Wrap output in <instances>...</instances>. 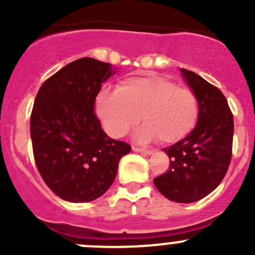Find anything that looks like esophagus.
Returning <instances> with one entry per match:
<instances>
[{
	"mask_svg": "<svg viewBox=\"0 0 255 255\" xmlns=\"http://www.w3.org/2000/svg\"><path fill=\"white\" fill-rule=\"evenodd\" d=\"M133 150L134 151H138V153H142V154H145V155H149V154H151L153 151L149 150V149H145V148H140V146H133Z\"/></svg>",
	"mask_w": 255,
	"mask_h": 255,
	"instance_id": "1",
	"label": "esophagus"
}]
</instances>
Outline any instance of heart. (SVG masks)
<instances>
[{
    "instance_id": "1",
    "label": "heart",
    "mask_w": 255,
    "mask_h": 255,
    "mask_svg": "<svg viewBox=\"0 0 255 255\" xmlns=\"http://www.w3.org/2000/svg\"><path fill=\"white\" fill-rule=\"evenodd\" d=\"M96 112L113 138L127 134L139 123L142 115L144 125L137 133L140 140L159 138L163 143H175L196 126L200 102L191 89L171 80L156 75L133 76L126 79L117 92H100Z\"/></svg>"
}]
</instances>
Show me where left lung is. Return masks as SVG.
<instances>
[{
    "label": "left lung",
    "instance_id": "obj_1",
    "mask_svg": "<svg viewBox=\"0 0 255 255\" xmlns=\"http://www.w3.org/2000/svg\"><path fill=\"white\" fill-rule=\"evenodd\" d=\"M181 73L200 102L196 127L184 139L164 148L169 169L154 177L166 199L190 204L204 199L220 185L232 159L233 115L225 95L197 74Z\"/></svg>",
    "mask_w": 255,
    "mask_h": 255
}]
</instances>
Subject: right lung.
I'll use <instances>...</instances> for the list:
<instances>
[{
	"label": "right lung",
	"mask_w": 255,
	"mask_h": 255,
	"mask_svg": "<svg viewBox=\"0 0 255 255\" xmlns=\"http://www.w3.org/2000/svg\"><path fill=\"white\" fill-rule=\"evenodd\" d=\"M111 64L81 58L45 80L30 115L35 165L47 186L70 202H89L109 190L126 142L104 132L94 111L102 82L116 74Z\"/></svg>",
	"instance_id": "add662e5"
}]
</instances>
